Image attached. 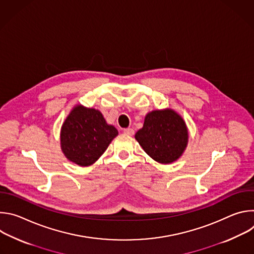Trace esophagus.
Wrapping results in <instances>:
<instances>
[{
  "mask_svg": "<svg viewBox=\"0 0 254 254\" xmlns=\"http://www.w3.org/2000/svg\"><path fill=\"white\" fill-rule=\"evenodd\" d=\"M124 133L127 134V135H132L134 133V130L132 128H129V127L128 128H125L124 129Z\"/></svg>",
  "mask_w": 254,
  "mask_h": 254,
  "instance_id": "1",
  "label": "esophagus"
}]
</instances>
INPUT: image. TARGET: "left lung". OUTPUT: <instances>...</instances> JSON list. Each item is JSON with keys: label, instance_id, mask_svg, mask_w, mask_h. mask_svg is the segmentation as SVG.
<instances>
[{"label": "left lung", "instance_id": "8db88e82", "mask_svg": "<svg viewBox=\"0 0 254 254\" xmlns=\"http://www.w3.org/2000/svg\"><path fill=\"white\" fill-rule=\"evenodd\" d=\"M134 138L153 160L172 164L184 154L189 132L182 117L172 108H164L147 114Z\"/></svg>", "mask_w": 254, "mask_h": 254}]
</instances>
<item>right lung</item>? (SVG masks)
I'll return each instance as SVG.
<instances>
[{"mask_svg":"<svg viewBox=\"0 0 254 254\" xmlns=\"http://www.w3.org/2000/svg\"><path fill=\"white\" fill-rule=\"evenodd\" d=\"M119 134L95 108L76 104L60 130V147L66 159L80 167L94 164Z\"/></svg>","mask_w":254,"mask_h":254,"instance_id":"right-lung-1","label":"right lung"}]
</instances>
